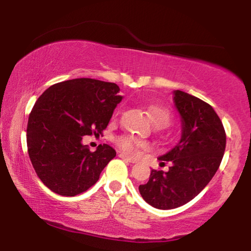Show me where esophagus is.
Listing matches in <instances>:
<instances>
[{
    "label": "esophagus",
    "mask_w": 251,
    "mask_h": 251,
    "mask_svg": "<svg viewBox=\"0 0 251 251\" xmlns=\"http://www.w3.org/2000/svg\"><path fill=\"white\" fill-rule=\"evenodd\" d=\"M119 157H121L122 160L128 161V162H130V163H136V160H133V159H131V157L125 155V154H123V153H120V154H119Z\"/></svg>",
    "instance_id": "34e87169"
}]
</instances>
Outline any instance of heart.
<instances>
[{"label":"heart","mask_w":251,"mask_h":251,"mask_svg":"<svg viewBox=\"0 0 251 251\" xmlns=\"http://www.w3.org/2000/svg\"><path fill=\"white\" fill-rule=\"evenodd\" d=\"M150 114L156 126H166L170 122V113L167 108L162 107V106H152L150 108ZM115 143L128 155H133L139 149H146L149 146L147 143L131 136L116 137Z\"/></svg>","instance_id":"b5f03b06"}]
</instances>
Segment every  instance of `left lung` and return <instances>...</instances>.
Returning a JSON list of instances; mask_svg holds the SVG:
<instances>
[{"label": "left lung", "mask_w": 251, "mask_h": 251, "mask_svg": "<svg viewBox=\"0 0 251 251\" xmlns=\"http://www.w3.org/2000/svg\"><path fill=\"white\" fill-rule=\"evenodd\" d=\"M175 105L181 116V138L160 161H169V170L151 171L146 184L139 185L144 200L154 208L175 209L197 197L221 166L226 133L214 108L186 92L174 91Z\"/></svg>", "instance_id": "left-lung-1"}]
</instances>
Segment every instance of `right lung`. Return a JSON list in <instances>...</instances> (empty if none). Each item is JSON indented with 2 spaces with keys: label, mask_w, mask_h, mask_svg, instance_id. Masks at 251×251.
Here are the masks:
<instances>
[{
  "label": "right lung",
  "mask_w": 251,
  "mask_h": 251,
  "mask_svg": "<svg viewBox=\"0 0 251 251\" xmlns=\"http://www.w3.org/2000/svg\"><path fill=\"white\" fill-rule=\"evenodd\" d=\"M119 91L111 82L74 78L51 85L36 100L27 125V149L36 175L54 193H83L115 157L107 144L91 152L82 137L101 135L122 100Z\"/></svg>",
  "instance_id": "add662e5"
}]
</instances>
